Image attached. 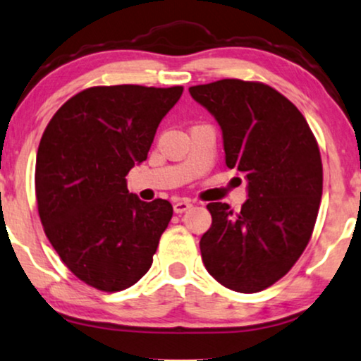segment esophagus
<instances>
[{"label": "esophagus", "instance_id": "obj_1", "mask_svg": "<svg viewBox=\"0 0 361 361\" xmlns=\"http://www.w3.org/2000/svg\"><path fill=\"white\" fill-rule=\"evenodd\" d=\"M190 207H192V204L189 202V200H179V202L174 204V212L182 214V212H185V210H189Z\"/></svg>", "mask_w": 361, "mask_h": 361}]
</instances>
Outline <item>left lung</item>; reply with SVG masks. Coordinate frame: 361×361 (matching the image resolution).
I'll return each mask as SVG.
<instances>
[{
  "label": "left lung",
  "instance_id": "obj_1",
  "mask_svg": "<svg viewBox=\"0 0 361 361\" xmlns=\"http://www.w3.org/2000/svg\"><path fill=\"white\" fill-rule=\"evenodd\" d=\"M189 92L221 126L228 169L249 182L240 212L207 204L204 265L224 287L260 292L287 275L310 240L324 189L320 149L302 112L264 82L221 79Z\"/></svg>",
  "mask_w": 361,
  "mask_h": 361
}]
</instances>
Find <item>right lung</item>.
<instances>
[{"instance_id":"right-lung-1","label":"right lung","mask_w":361,"mask_h":361,"mask_svg":"<svg viewBox=\"0 0 361 361\" xmlns=\"http://www.w3.org/2000/svg\"><path fill=\"white\" fill-rule=\"evenodd\" d=\"M182 91L87 87L46 126L36 156L37 212L61 260L89 287L121 292L151 269L172 205L139 200L126 176L146 161L159 123Z\"/></svg>"}]
</instances>
